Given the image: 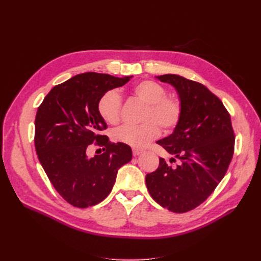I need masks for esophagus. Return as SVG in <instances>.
<instances>
[{"instance_id": "esophagus-1", "label": "esophagus", "mask_w": 261, "mask_h": 261, "mask_svg": "<svg viewBox=\"0 0 261 261\" xmlns=\"http://www.w3.org/2000/svg\"><path fill=\"white\" fill-rule=\"evenodd\" d=\"M140 153H143V150H139V149H136V148L133 149V154L135 155V156H136V155H139Z\"/></svg>"}]
</instances>
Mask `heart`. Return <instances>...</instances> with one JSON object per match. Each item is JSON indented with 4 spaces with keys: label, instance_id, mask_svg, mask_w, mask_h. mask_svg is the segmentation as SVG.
Segmentation results:
<instances>
[{
    "label": "heart",
    "instance_id": "heart-1",
    "mask_svg": "<svg viewBox=\"0 0 261 261\" xmlns=\"http://www.w3.org/2000/svg\"><path fill=\"white\" fill-rule=\"evenodd\" d=\"M134 99L144 103L136 126L124 125L114 132L115 140L135 148L146 147L160 133L171 132L179 123L181 103L177 97L168 94L162 85L153 81H141L130 89ZM98 112L109 124H117L121 120L122 99L115 90L102 94L98 101Z\"/></svg>",
    "mask_w": 261,
    "mask_h": 261
}]
</instances>
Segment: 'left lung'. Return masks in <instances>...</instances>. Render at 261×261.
I'll use <instances>...</instances> for the list:
<instances>
[{
  "label": "left lung",
  "mask_w": 261,
  "mask_h": 261,
  "mask_svg": "<svg viewBox=\"0 0 261 261\" xmlns=\"http://www.w3.org/2000/svg\"><path fill=\"white\" fill-rule=\"evenodd\" d=\"M156 78L174 87L181 103L174 132L156 144L180 163L173 168L160 158L146 185L160 206L183 213L198 207L224 177L234 153V130L230 113L206 86L174 74Z\"/></svg>",
  "instance_id": "left-lung-1"
}]
</instances>
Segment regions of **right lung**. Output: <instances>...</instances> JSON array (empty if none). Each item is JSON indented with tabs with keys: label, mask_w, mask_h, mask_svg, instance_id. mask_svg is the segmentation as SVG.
I'll return each mask as SVG.
<instances>
[{
	"label": "right lung",
	"mask_w": 261,
	"mask_h": 261,
	"mask_svg": "<svg viewBox=\"0 0 261 261\" xmlns=\"http://www.w3.org/2000/svg\"><path fill=\"white\" fill-rule=\"evenodd\" d=\"M130 77L78 74L53 87L38 108L35 147L39 161L53 187L74 207H91L107 198L117 170L132 160L128 145L111 143L101 135L108 126L98 112L102 94ZM93 142L105 152L89 160L85 150Z\"/></svg>",
	"instance_id": "1"
}]
</instances>
